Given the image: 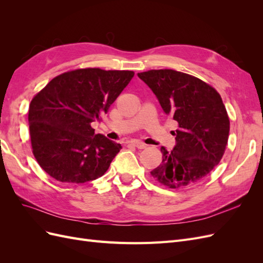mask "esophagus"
Listing matches in <instances>:
<instances>
[{"instance_id":"34e87169","label":"esophagus","mask_w":263,"mask_h":263,"mask_svg":"<svg viewBox=\"0 0 263 263\" xmlns=\"http://www.w3.org/2000/svg\"><path fill=\"white\" fill-rule=\"evenodd\" d=\"M132 145H134L135 147H137L138 149L146 148V144H144V142H141V141H137V140H133Z\"/></svg>"}]
</instances>
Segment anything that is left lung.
I'll list each match as a JSON object with an SVG mask.
<instances>
[{
    "label": "left lung",
    "instance_id": "left-lung-1",
    "mask_svg": "<svg viewBox=\"0 0 263 263\" xmlns=\"http://www.w3.org/2000/svg\"><path fill=\"white\" fill-rule=\"evenodd\" d=\"M166 115L178 123L176 146L161 147L162 162L153 178L170 189L187 187L204 179L225 153L229 118L218 92L200 79L171 69L138 73Z\"/></svg>",
    "mask_w": 263,
    "mask_h": 263
}]
</instances>
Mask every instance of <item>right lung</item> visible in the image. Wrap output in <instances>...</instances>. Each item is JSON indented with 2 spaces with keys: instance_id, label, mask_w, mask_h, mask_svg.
<instances>
[{
  "instance_id": "obj_1",
  "label": "right lung",
  "mask_w": 263,
  "mask_h": 263,
  "mask_svg": "<svg viewBox=\"0 0 263 263\" xmlns=\"http://www.w3.org/2000/svg\"><path fill=\"white\" fill-rule=\"evenodd\" d=\"M133 71L79 69L53 78L31 100L28 110L33 154L60 182L85 183L109 168L122 149L91 124L107 113L134 77Z\"/></svg>"
}]
</instances>
